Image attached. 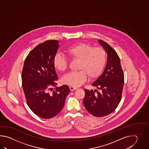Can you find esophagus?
<instances>
[{"label": "esophagus", "mask_w": 149, "mask_h": 149, "mask_svg": "<svg viewBox=\"0 0 149 149\" xmlns=\"http://www.w3.org/2000/svg\"><path fill=\"white\" fill-rule=\"evenodd\" d=\"M77 89V88L76 87H72V86H70V91H73L74 90H76Z\"/></svg>", "instance_id": "1"}]
</instances>
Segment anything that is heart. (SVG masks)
Wrapping results in <instances>:
<instances>
[{"mask_svg":"<svg viewBox=\"0 0 149 149\" xmlns=\"http://www.w3.org/2000/svg\"><path fill=\"white\" fill-rule=\"evenodd\" d=\"M65 53L71 59L79 61L76 72L68 73L61 79V84L74 87L85 82L87 76L95 79L101 74L107 63V55L101 47H95L91 45L79 43L67 48ZM55 69L64 72L67 69L68 61L63 55L57 54L54 57Z\"/></svg>","mask_w":149,"mask_h":149,"instance_id":"1","label":"heart"}]
</instances>
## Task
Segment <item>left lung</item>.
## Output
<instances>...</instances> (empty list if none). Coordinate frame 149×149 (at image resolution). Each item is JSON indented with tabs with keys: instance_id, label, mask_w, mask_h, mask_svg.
Returning <instances> with one entry per match:
<instances>
[{
	"instance_id": "obj_1",
	"label": "left lung",
	"mask_w": 149,
	"mask_h": 149,
	"mask_svg": "<svg viewBox=\"0 0 149 149\" xmlns=\"http://www.w3.org/2000/svg\"><path fill=\"white\" fill-rule=\"evenodd\" d=\"M98 42L107 53V63L101 76L92 84L99 91L84 89L85 96L83 103L91 114L102 117L110 114L119 104L124 86V74L116 52L104 41L100 39Z\"/></svg>"
}]
</instances>
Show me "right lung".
I'll list each match as a JSON object with an SVG mask.
<instances>
[{
	"mask_svg": "<svg viewBox=\"0 0 149 149\" xmlns=\"http://www.w3.org/2000/svg\"><path fill=\"white\" fill-rule=\"evenodd\" d=\"M59 41L50 40L37 45L26 57L22 72L23 91L29 107L39 117L50 119L63 108L70 92L67 85L56 87L57 74L53 64Z\"/></svg>",
	"mask_w": 149,
	"mask_h": 149,
	"instance_id": "add662e5",
	"label": "right lung"
}]
</instances>
